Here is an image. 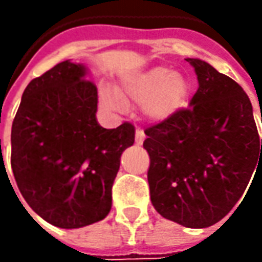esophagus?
<instances>
[{
	"label": "esophagus",
	"instance_id": "1",
	"mask_svg": "<svg viewBox=\"0 0 262 262\" xmlns=\"http://www.w3.org/2000/svg\"><path fill=\"white\" fill-rule=\"evenodd\" d=\"M144 138H146V136H144V131H141V129H137L136 131V143L138 144V146H141V144H143Z\"/></svg>",
	"mask_w": 262,
	"mask_h": 262
}]
</instances>
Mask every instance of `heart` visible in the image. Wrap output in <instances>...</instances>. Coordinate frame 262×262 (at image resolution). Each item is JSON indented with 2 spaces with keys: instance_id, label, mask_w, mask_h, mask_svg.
Instances as JSON below:
<instances>
[{
  "instance_id": "b5f03b06",
  "label": "heart",
  "mask_w": 262,
  "mask_h": 262,
  "mask_svg": "<svg viewBox=\"0 0 262 262\" xmlns=\"http://www.w3.org/2000/svg\"><path fill=\"white\" fill-rule=\"evenodd\" d=\"M186 81L166 67H155L128 77L122 81L119 93L103 86L102 103L111 111H124L126 103H140L143 114L150 119H165L178 111L186 97Z\"/></svg>"
}]
</instances>
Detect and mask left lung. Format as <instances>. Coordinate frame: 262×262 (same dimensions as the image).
<instances>
[{
	"instance_id": "obj_1",
	"label": "left lung",
	"mask_w": 262,
	"mask_h": 262,
	"mask_svg": "<svg viewBox=\"0 0 262 262\" xmlns=\"http://www.w3.org/2000/svg\"><path fill=\"white\" fill-rule=\"evenodd\" d=\"M186 61L195 70V95L186 109L148 126L143 146L157 213L201 229L220 222L244 195L262 162V140L244 89L206 61Z\"/></svg>"
}]
</instances>
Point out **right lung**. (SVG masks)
<instances>
[{
	"label": "right lung",
	"mask_w": 262,
	"mask_h": 262,
	"mask_svg": "<svg viewBox=\"0 0 262 262\" xmlns=\"http://www.w3.org/2000/svg\"><path fill=\"white\" fill-rule=\"evenodd\" d=\"M86 67L64 61L33 78L11 128V169L26 203L48 223L77 229L107 216L129 122L97 124V87Z\"/></svg>",
	"instance_id": "obj_1"
}]
</instances>
